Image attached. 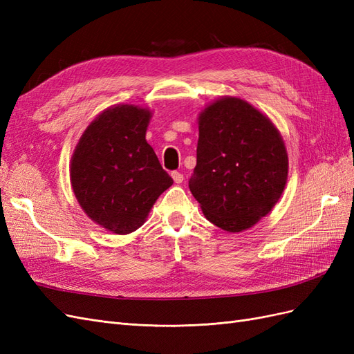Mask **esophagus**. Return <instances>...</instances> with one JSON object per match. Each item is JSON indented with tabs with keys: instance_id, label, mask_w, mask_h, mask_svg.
<instances>
[{
	"instance_id": "esophagus-1",
	"label": "esophagus",
	"mask_w": 354,
	"mask_h": 354,
	"mask_svg": "<svg viewBox=\"0 0 354 354\" xmlns=\"http://www.w3.org/2000/svg\"><path fill=\"white\" fill-rule=\"evenodd\" d=\"M171 177H173L176 183H181V181H183V178H185L183 174L178 173V171H173V173H171Z\"/></svg>"
}]
</instances>
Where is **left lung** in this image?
I'll return each instance as SVG.
<instances>
[{
	"mask_svg": "<svg viewBox=\"0 0 354 354\" xmlns=\"http://www.w3.org/2000/svg\"><path fill=\"white\" fill-rule=\"evenodd\" d=\"M286 177V149L269 118L236 97L203 109L189 189L212 224L252 227L279 201Z\"/></svg>",
	"mask_w": 354,
	"mask_h": 354,
	"instance_id": "obj_1",
	"label": "left lung"
}]
</instances>
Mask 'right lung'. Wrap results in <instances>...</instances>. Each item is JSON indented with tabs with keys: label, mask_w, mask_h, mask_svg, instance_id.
Masks as SVG:
<instances>
[{
	"label": "right lung",
	"mask_w": 354,
	"mask_h": 354,
	"mask_svg": "<svg viewBox=\"0 0 354 354\" xmlns=\"http://www.w3.org/2000/svg\"><path fill=\"white\" fill-rule=\"evenodd\" d=\"M151 112L133 104L103 111L71 162L73 194L87 216L116 234L137 230L173 178L146 142Z\"/></svg>",
	"instance_id": "add662e5"
}]
</instances>
